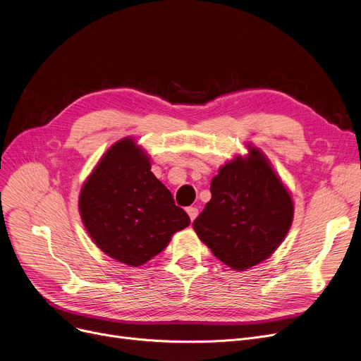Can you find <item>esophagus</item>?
<instances>
[{
	"label": "esophagus",
	"instance_id": "obj_1",
	"mask_svg": "<svg viewBox=\"0 0 361 361\" xmlns=\"http://www.w3.org/2000/svg\"><path fill=\"white\" fill-rule=\"evenodd\" d=\"M186 212H188L191 221H194L197 216H198V209L197 207H188V209H186Z\"/></svg>",
	"mask_w": 361,
	"mask_h": 361
}]
</instances>
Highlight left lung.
<instances>
[{
  "instance_id": "left-lung-1",
  "label": "left lung",
  "mask_w": 361,
  "mask_h": 361,
  "mask_svg": "<svg viewBox=\"0 0 361 361\" xmlns=\"http://www.w3.org/2000/svg\"><path fill=\"white\" fill-rule=\"evenodd\" d=\"M235 157L212 179V200L192 222L197 235L225 265L249 269L272 255L293 219V201L257 148Z\"/></svg>"
}]
</instances>
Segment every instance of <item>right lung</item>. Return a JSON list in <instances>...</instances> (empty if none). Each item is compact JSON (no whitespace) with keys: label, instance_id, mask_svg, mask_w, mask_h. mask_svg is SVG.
<instances>
[{"label":"right lung","instance_id":"obj_1","mask_svg":"<svg viewBox=\"0 0 361 361\" xmlns=\"http://www.w3.org/2000/svg\"><path fill=\"white\" fill-rule=\"evenodd\" d=\"M78 207L96 246L130 267L163 252L171 235L191 222L130 137L114 143L100 158L82 186Z\"/></svg>","mask_w":361,"mask_h":361}]
</instances>
